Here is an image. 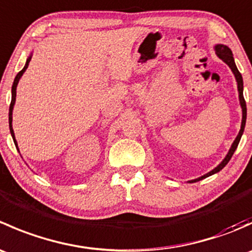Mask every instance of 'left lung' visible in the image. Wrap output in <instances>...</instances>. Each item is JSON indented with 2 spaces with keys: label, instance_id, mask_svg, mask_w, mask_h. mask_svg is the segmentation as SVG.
<instances>
[{
  "label": "left lung",
  "instance_id": "obj_1",
  "mask_svg": "<svg viewBox=\"0 0 252 252\" xmlns=\"http://www.w3.org/2000/svg\"><path fill=\"white\" fill-rule=\"evenodd\" d=\"M215 51H216V55H217L218 57H220V60H222L223 62L225 63V64H228V67H229L230 69H232L233 74H234L236 84H238L239 101H240L241 111H243V119H241V126H240V130H239L238 136H236L235 140L233 141L232 146H230L229 151H228L227 156H225L224 158H223V161L220 162V163L218 164V166L216 167V168H213L211 172H208V173L201 175V177L196 178V179L189 180V183H196V182H199V180L205 179V178L210 177V175H212V174H215V173H218V172H220V171H222V169L224 168L225 166H227V163H228V162H229V159L232 158L233 154H234L236 147H238L239 141H240L241 135H243L244 129H245V123H246V102H245V100H244V95H243V89H244L243 77H241L240 72H239L238 68H236L235 62H234V57H233V53H232V51H230L229 47L225 46V45H223V44H217L215 46Z\"/></svg>",
  "mask_w": 252,
  "mask_h": 252
}]
</instances>
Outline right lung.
<instances>
[{"instance_id": "right-lung-1", "label": "right lung", "mask_w": 252, "mask_h": 252, "mask_svg": "<svg viewBox=\"0 0 252 252\" xmlns=\"http://www.w3.org/2000/svg\"><path fill=\"white\" fill-rule=\"evenodd\" d=\"M32 53H30L29 57L27 58V62H25V65L24 68H23L22 70H20L19 73L17 74V77L14 78V81H13V85H12V101H11V105H9V113H8V119H9V130H11V135L12 138H13V141H14V145H16V147L18 149V144H17V140H16V136H14V131H13V128H12V113H13V107H14V103H16V96H17V85L18 83H19V79L22 78V75L24 74V72L27 70L28 65H29V62L30 60H32Z\"/></svg>"}]
</instances>
